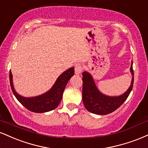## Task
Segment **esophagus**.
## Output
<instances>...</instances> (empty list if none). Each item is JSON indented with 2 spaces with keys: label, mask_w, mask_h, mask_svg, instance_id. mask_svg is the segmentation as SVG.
<instances>
[{
  "label": "esophagus",
  "mask_w": 148,
  "mask_h": 148,
  "mask_svg": "<svg viewBox=\"0 0 148 148\" xmlns=\"http://www.w3.org/2000/svg\"><path fill=\"white\" fill-rule=\"evenodd\" d=\"M74 69H75V74H80L81 73L83 72V66H82L81 64L77 63L76 64L75 67H74Z\"/></svg>",
  "instance_id": "34e87169"
}]
</instances>
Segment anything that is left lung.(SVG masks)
Returning <instances> with one entry per match:
<instances>
[{"label": "left lung", "instance_id": "8db88e82", "mask_svg": "<svg viewBox=\"0 0 148 148\" xmlns=\"http://www.w3.org/2000/svg\"><path fill=\"white\" fill-rule=\"evenodd\" d=\"M132 61L130 71L132 79L130 88L125 93L119 97H109L101 93L98 90L91 74L87 72H83V104L87 110L96 114L106 115L117 110L125 102L132 90L134 83V70Z\"/></svg>", "mask_w": 148, "mask_h": 148}]
</instances>
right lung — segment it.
Returning a JSON list of instances; mask_svg holds the SVG:
<instances>
[{
    "instance_id": "obj_1",
    "label": "right lung",
    "mask_w": 148,
    "mask_h": 148,
    "mask_svg": "<svg viewBox=\"0 0 148 148\" xmlns=\"http://www.w3.org/2000/svg\"><path fill=\"white\" fill-rule=\"evenodd\" d=\"M74 74V68L71 67L58 76L49 91L35 97L26 98L19 95L14 90L12 82V74L10 72V82L12 92L17 100L29 111L36 113L47 112L58 107L63 98V94L69 80Z\"/></svg>"
}]
</instances>
